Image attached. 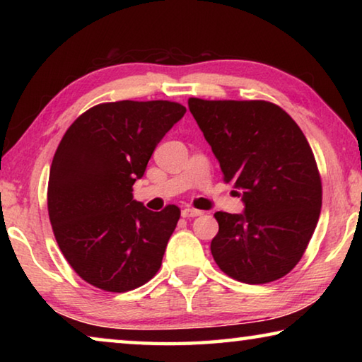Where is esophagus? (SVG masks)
Wrapping results in <instances>:
<instances>
[{"mask_svg": "<svg viewBox=\"0 0 362 362\" xmlns=\"http://www.w3.org/2000/svg\"><path fill=\"white\" fill-rule=\"evenodd\" d=\"M198 216H203V211L193 209V207H185V209L182 211V217H185V218H189V217H198Z\"/></svg>", "mask_w": 362, "mask_h": 362, "instance_id": "34e87169", "label": "esophagus"}]
</instances>
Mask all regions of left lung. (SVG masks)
Wrapping results in <instances>:
<instances>
[{
    "label": "left lung",
    "mask_w": 362,
    "mask_h": 362,
    "mask_svg": "<svg viewBox=\"0 0 362 362\" xmlns=\"http://www.w3.org/2000/svg\"><path fill=\"white\" fill-rule=\"evenodd\" d=\"M188 108L244 212H216L214 260L233 279L265 284L302 259L321 214L322 187L308 140L283 108L265 100H203Z\"/></svg>",
    "instance_id": "1"
}]
</instances>
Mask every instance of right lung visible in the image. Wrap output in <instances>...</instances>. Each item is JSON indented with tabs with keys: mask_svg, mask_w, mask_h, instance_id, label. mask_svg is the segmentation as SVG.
Segmentation results:
<instances>
[{
	"mask_svg": "<svg viewBox=\"0 0 362 362\" xmlns=\"http://www.w3.org/2000/svg\"><path fill=\"white\" fill-rule=\"evenodd\" d=\"M185 112L169 100L100 103L78 116L60 140L49 173V220L66 262L86 283L127 292L161 267L180 209L148 211L134 199L132 185Z\"/></svg>",
	"mask_w": 362,
	"mask_h": 362,
	"instance_id": "right-lung-1",
	"label": "right lung"
}]
</instances>
